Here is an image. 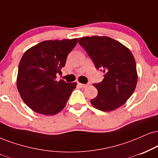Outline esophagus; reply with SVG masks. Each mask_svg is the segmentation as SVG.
Masks as SVG:
<instances>
[{
  "label": "esophagus",
  "mask_w": 158,
  "mask_h": 158,
  "mask_svg": "<svg viewBox=\"0 0 158 158\" xmlns=\"http://www.w3.org/2000/svg\"><path fill=\"white\" fill-rule=\"evenodd\" d=\"M77 84H78L80 87H81V88H83V89L86 88V87H88V85H89V84H83V83H78Z\"/></svg>",
  "instance_id": "34e87169"
}]
</instances>
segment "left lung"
<instances>
[{"instance_id": "1", "label": "left lung", "mask_w": 158, "mask_h": 158, "mask_svg": "<svg viewBox=\"0 0 158 158\" xmlns=\"http://www.w3.org/2000/svg\"><path fill=\"white\" fill-rule=\"evenodd\" d=\"M78 42L104 73L102 82L94 83L98 91L91 104L98 110L111 111L127 102L135 91L138 81L135 58L127 47L108 36L79 38Z\"/></svg>"}]
</instances>
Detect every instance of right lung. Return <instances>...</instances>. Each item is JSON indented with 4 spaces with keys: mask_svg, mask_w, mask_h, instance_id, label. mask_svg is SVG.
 <instances>
[{
    "mask_svg": "<svg viewBox=\"0 0 158 158\" xmlns=\"http://www.w3.org/2000/svg\"><path fill=\"white\" fill-rule=\"evenodd\" d=\"M77 39L48 40L29 48L18 67L17 86L21 98L34 111L55 115L64 109L77 83L56 81Z\"/></svg>",
    "mask_w": 158,
    "mask_h": 158,
    "instance_id": "right-lung-1",
    "label": "right lung"
}]
</instances>
